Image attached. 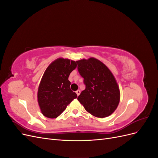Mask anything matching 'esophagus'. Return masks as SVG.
I'll return each mask as SVG.
<instances>
[{"label":"esophagus","mask_w":158,"mask_h":158,"mask_svg":"<svg viewBox=\"0 0 158 158\" xmlns=\"http://www.w3.org/2000/svg\"><path fill=\"white\" fill-rule=\"evenodd\" d=\"M76 94H77V95L78 96V95H80V91L78 89V90H77V91H76Z\"/></svg>","instance_id":"esophagus-1"}]
</instances>
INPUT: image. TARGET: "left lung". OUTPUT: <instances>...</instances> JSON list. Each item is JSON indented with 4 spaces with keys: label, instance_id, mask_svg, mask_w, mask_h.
Returning a JSON list of instances; mask_svg holds the SVG:
<instances>
[{
    "label": "left lung",
    "instance_id": "left-lung-1",
    "mask_svg": "<svg viewBox=\"0 0 158 158\" xmlns=\"http://www.w3.org/2000/svg\"><path fill=\"white\" fill-rule=\"evenodd\" d=\"M76 63L85 85L78 100L92 115L99 118L109 116L120 102V91L112 73L93 57L78 60Z\"/></svg>",
    "mask_w": 158,
    "mask_h": 158
}]
</instances>
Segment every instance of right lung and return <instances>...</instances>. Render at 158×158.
I'll list each match as a JSON object with an SVG mask.
<instances>
[{
	"label": "right lung",
	"instance_id": "right-lung-1",
	"mask_svg": "<svg viewBox=\"0 0 158 158\" xmlns=\"http://www.w3.org/2000/svg\"><path fill=\"white\" fill-rule=\"evenodd\" d=\"M76 62L59 58L49 65L43 75L37 92V101L42 114L46 117H59L77 95L70 88L71 72Z\"/></svg>",
	"mask_w": 158,
	"mask_h": 158
}]
</instances>
